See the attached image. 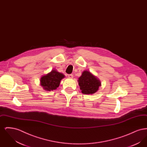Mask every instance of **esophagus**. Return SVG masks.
I'll return each instance as SVG.
<instances>
[{
  "label": "esophagus",
  "mask_w": 147,
  "mask_h": 147,
  "mask_svg": "<svg viewBox=\"0 0 147 147\" xmlns=\"http://www.w3.org/2000/svg\"><path fill=\"white\" fill-rule=\"evenodd\" d=\"M68 77L69 78H70V79H72L73 78V75L72 74H68Z\"/></svg>",
  "instance_id": "1"
}]
</instances>
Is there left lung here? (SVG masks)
<instances>
[{"label":"left lung","instance_id":"left-lung-1","mask_svg":"<svg viewBox=\"0 0 147 147\" xmlns=\"http://www.w3.org/2000/svg\"><path fill=\"white\" fill-rule=\"evenodd\" d=\"M80 89L84 94H92L98 91L101 85L100 80L88 71H84L78 80Z\"/></svg>","mask_w":147,"mask_h":147}]
</instances>
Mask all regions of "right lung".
I'll list each match as a JSON object with an SVG mask.
<instances>
[{
    "label": "right lung",
    "instance_id": "obj_1",
    "mask_svg": "<svg viewBox=\"0 0 147 147\" xmlns=\"http://www.w3.org/2000/svg\"><path fill=\"white\" fill-rule=\"evenodd\" d=\"M64 78L63 74L53 70L49 74L41 78V85L43 88L47 90H54L59 85L61 80Z\"/></svg>",
    "mask_w": 147,
    "mask_h": 147
}]
</instances>
